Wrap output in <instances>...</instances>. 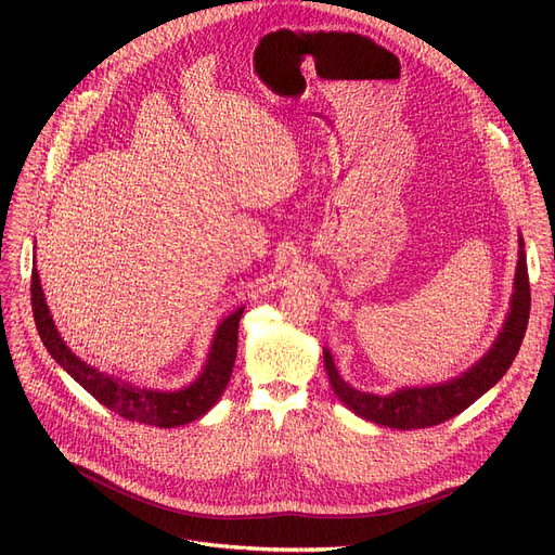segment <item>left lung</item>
Wrapping results in <instances>:
<instances>
[{
	"label": "left lung",
	"instance_id": "left-lung-1",
	"mask_svg": "<svg viewBox=\"0 0 555 555\" xmlns=\"http://www.w3.org/2000/svg\"><path fill=\"white\" fill-rule=\"evenodd\" d=\"M529 310H531V289H529V272H527V254H524V238L519 236V251H517V268H515V283L511 295V308L502 324V331L494 337L488 353L475 362L468 371L452 377L448 383L439 385H425V387H402L389 396L366 393L341 380L337 373L335 360L328 348H324V364L328 380L337 398L356 412L358 416L393 427V429H421L446 423L454 418L463 410L481 398L488 389L498 385L508 366L513 364L524 333L529 324Z\"/></svg>",
	"mask_w": 555,
	"mask_h": 555
}]
</instances>
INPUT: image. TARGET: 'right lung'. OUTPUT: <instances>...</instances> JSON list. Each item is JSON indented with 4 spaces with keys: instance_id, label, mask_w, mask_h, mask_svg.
I'll return each instance as SVG.
<instances>
[{
    "instance_id": "1",
    "label": "right lung",
    "mask_w": 555,
    "mask_h": 555,
    "mask_svg": "<svg viewBox=\"0 0 555 555\" xmlns=\"http://www.w3.org/2000/svg\"><path fill=\"white\" fill-rule=\"evenodd\" d=\"M31 304L36 328L42 344L47 346V351L87 393L94 396L114 414L164 429L197 421L220 400L229 385L233 362H236L238 324L245 310V306L236 308L218 324L207 360H204V366L193 383L180 389H155L139 387L121 380V377L107 375L96 366L87 364L72 351L61 333H57V326L49 312L38 270H34L31 274Z\"/></svg>"
}]
</instances>
